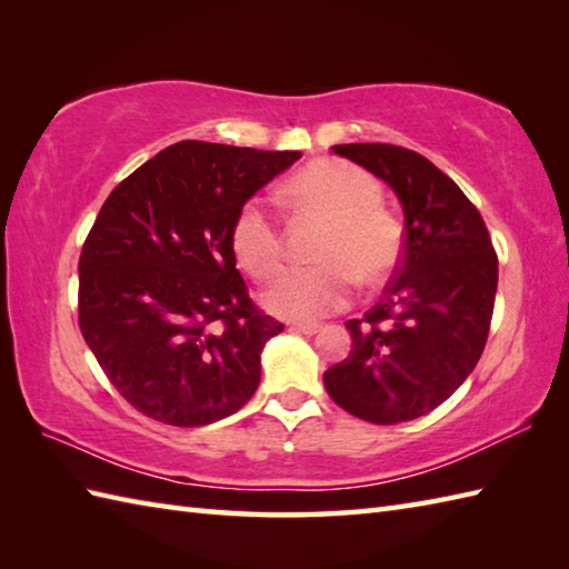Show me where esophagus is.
<instances>
[{"label": "esophagus", "instance_id": "esophagus-1", "mask_svg": "<svg viewBox=\"0 0 569 569\" xmlns=\"http://www.w3.org/2000/svg\"><path fill=\"white\" fill-rule=\"evenodd\" d=\"M291 330L300 335H316L320 330L318 322H291Z\"/></svg>", "mask_w": 569, "mask_h": 569}]
</instances>
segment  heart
<instances>
[{"label": "heart", "mask_w": 569, "mask_h": 569, "mask_svg": "<svg viewBox=\"0 0 569 569\" xmlns=\"http://www.w3.org/2000/svg\"><path fill=\"white\" fill-rule=\"evenodd\" d=\"M291 208L325 224L316 269H296L266 291L263 303L286 320H318L340 310L355 283L389 281L403 259V224L381 204L379 180L355 163L322 159L298 171L283 188ZM234 257L257 281L283 269L286 241L269 202L249 198L232 222Z\"/></svg>", "instance_id": "heart-1"}]
</instances>
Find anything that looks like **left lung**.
Instances as JSON below:
<instances>
[{
	"label": "left lung",
	"mask_w": 569,
	"mask_h": 569,
	"mask_svg": "<svg viewBox=\"0 0 569 569\" xmlns=\"http://www.w3.org/2000/svg\"><path fill=\"white\" fill-rule=\"evenodd\" d=\"M332 151L396 190L406 237L379 303L347 322L349 357L322 381L347 413L393 426L430 413L475 371L491 328L499 259L475 202L426 156L393 143Z\"/></svg>",
	"instance_id": "left-lung-1"
}]
</instances>
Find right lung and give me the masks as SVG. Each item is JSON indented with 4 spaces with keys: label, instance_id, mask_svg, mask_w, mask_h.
Listing matches in <instances>:
<instances>
[{
    "label": "right lung",
    "instance_id": "right-lung-1",
    "mask_svg": "<svg viewBox=\"0 0 569 569\" xmlns=\"http://www.w3.org/2000/svg\"><path fill=\"white\" fill-rule=\"evenodd\" d=\"M300 159L178 141L119 183L80 251L78 322L129 406L166 426L237 413L283 325L237 271L232 222L253 192Z\"/></svg>",
    "mask_w": 569,
    "mask_h": 569
}]
</instances>
